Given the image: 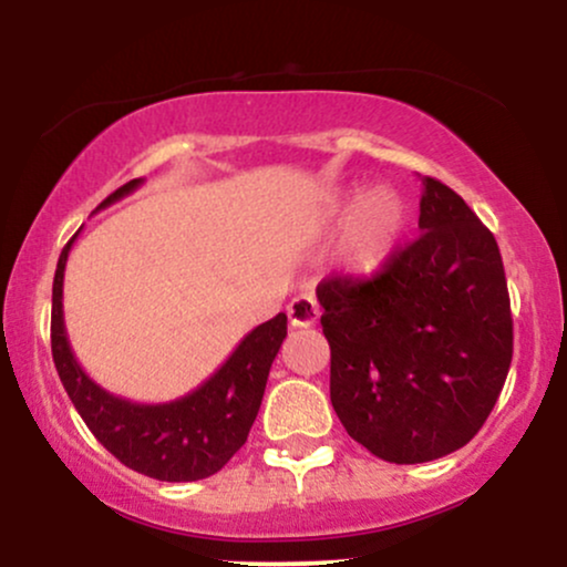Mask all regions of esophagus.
<instances>
[{
  "instance_id": "obj_1",
  "label": "esophagus",
  "mask_w": 567,
  "mask_h": 567,
  "mask_svg": "<svg viewBox=\"0 0 567 567\" xmlns=\"http://www.w3.org/2000/svg\"><path fill=\"white\" fill-rule=\"evenodd\" d=\"M288 317L292 328H311V324L320 320V306H317L311 292H301V296H296L288 303Z\"/></svg>"
}]
</instances>
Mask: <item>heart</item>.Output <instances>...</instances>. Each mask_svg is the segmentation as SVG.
Returning <instances> with one entry per match:
<instances>
[{
    "mask_svg": "<svg viewBox=\"0 0 567 567\" xmlns=\"http://www.w3.org/2000/svg\"><path fill=\"white\" fill-rule=\"evenodd\" d=\"M354 202L365 207V213L349 243V264L360 275H370V271H379L392 256L394 245L405 231L408 216L400 199L389 192H379V188L357 194Z\"/></svg>",
    "mask_w": 567,
    "mask_h": 567,
    "instance_id": "b5f03b06",
    "label": "heart"
}]
</instances>
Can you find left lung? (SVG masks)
I'll return each instance as SVG.
<instances>
[{"mask_svg": "<svg viewBox=\"0 0 567 567\" xmlns=\"http://www.w3.org/2000/svg\"><path fill=\"white\" fill-rule=\"evenodd\" d=\"M421 184L415 243L375 277L317 285L330 402L349 437L389 464H424L464 447L512 365L496 237L453 188Z\"/></svg>", "mask_w": 567, "mask_h": 567, "instance_id": "8db88e82", "label": "left lung"}]
</instances>
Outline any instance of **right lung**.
<instances>
[{
  "mask_svg": "<svg viewBox=\"0 0 567 567\" xmlns=\"http://www.w3.org/2000/svg\"><path fill=\"white\" fill-rule=\"evenodd\" d=\"M141 184L143 178H133L109 194L101 207L114 205ZM74 239H69L58 258L50 338H53L55 370L76 413L114 458L146 477L162 483H194L220 472L250 434L271 362L288 336V317L277 315L275 320L250 330L231 351L229 360L194 392L157 405L130 402L97 386L71 351L66 322H63V271Z\"/></svg>",
  "mask_w": 567,
  "mask_h": 567,
  "instance_id": "obj_1",
  "label": "right lung"
}]
</instances>
